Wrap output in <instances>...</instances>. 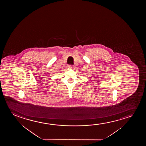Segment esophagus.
Here are the masks:
<instances>
[{"mask_svg":"<svg viewBox=\"0 0 146 146\" xmlns=\"http://www.w3.org/2000/svg\"><path fill=\"white\" fill-rule=\"evenodd\" d=\"M68 68H72L73 67V65H68Z\"/></svg>","mask_w":146,"mask_h":146,"instance_id":"obj_1","label":"esophagus"}]
</instances>
